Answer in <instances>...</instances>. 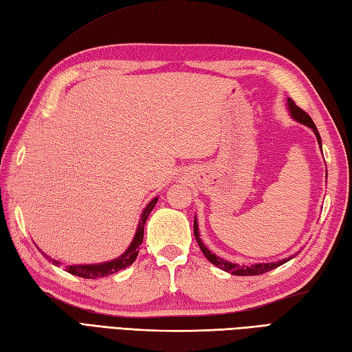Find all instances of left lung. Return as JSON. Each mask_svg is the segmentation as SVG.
Masks as SVG:
<instances>
[{"instance_id": "obj_1", "label": "left lung", "mask_w": 352, "mask_h": 352, "mask_svg": "<svg viewBox=\"0 0 352 352\" xmlns=\"http://www.w3.org/2000/svg\"><path fill=\"white\" fill-rule=\"evenodd\" d=\"M288 111H289V116L294 120L314 130V133L318 139V144H320V146H321V136H320V132H318V129L315 126V122L312 121V118H310L303 109H300L298 106L294 103L292 99H288ZM321 151H322V148H321ZM193 234H195L196 241H198V244H199L202 253L206 255V258L210 261V263L214 264L219 268H222L223 272H228V273L235 274V276H258V274H263V273L270 272V270L277 268L279 265L288 263L289 259L296 256V255H291L289 258L277 261V263H265V264L261 263V264H253V265H240V264H234V263H230V261H225L222 258H219L217 255L211 253L206 246H204V243L199 239V230H198V222H196V217H195V222H193Z\"/></svg>"}]
</instances>
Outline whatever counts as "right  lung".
Segmentation results:
<instances>
[{
  "instance_id": "right-lung-1",
  "label": "right lung",
  "mask_w": 352,
  "mask_h": 352,
  "mask_svg": "<svg viewBox=\"0 0 352 352\" xmlns=\"http://www.w3.org/2000/svg\"><path fill=\"white\" fill-rule=\"evenodd\" d=\"M157 199L159 198L156 196V198H154L153 201H150L148 206L144 208L142 214H141V219H139V223H138L136 234L133 236V240H132V243H130V246L127 248V250L122 253V255H120L117 259L108 261V263L88 264V265H67V267H65V270H67V273L79 276V277H84V279H97V277L109 276V274H113V273L120 272V270H124L129 265H132L135 263L138 253H139V246H141L142 240H144V226H145V222H146V219H148L150 213L153 211L154 206H156V204H157ZM45 256L49 261H51L54 265H60L61 264L60 261H56L54 258H49L47 255H45Z\"/></svg>"
}]
</instances>
